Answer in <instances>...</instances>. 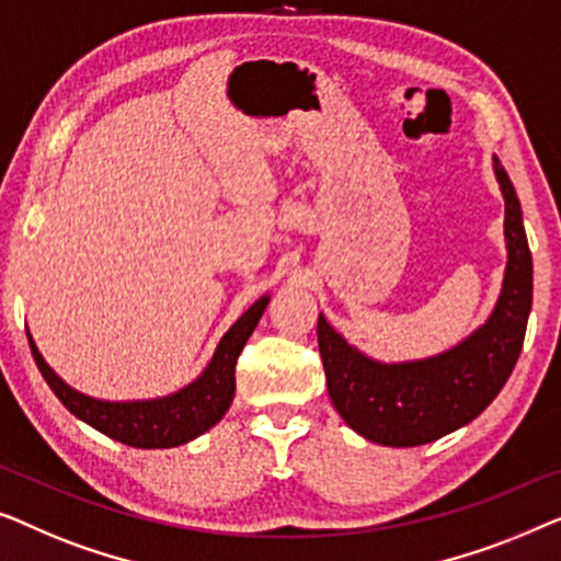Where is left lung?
<instances>
[{
    "mask_svg": "<svg viewBox=\"0 0 561 561\" xmlns=\"http://www.w3.org/2000/svg\"><path fill=\"white\" fill-rule=\"evenodd\" d=\"M506 218V272L491 314L453 348L430 358L383 363L360 353L325 314L318 345L328 393L343 422L376 445L416 447L465 427L506 386L524 345L534 295V264L514 183L493 154Z\"/></svg>",
    "mask_w": 561,
    "mask_h": 561,
    "instance_id": "1",
    "label": "left lung"
}]
</instances>
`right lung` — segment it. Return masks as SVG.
<instances>
[{
  "label": "right lung",
  "mask_w": 561,
  "mask_h": 561,
  "mask_svg": "<svg viewBox=\"0 0 561 561\" xmlns=\"http://www.w3.org/2000/svg\"><path fill=\"white\" fill-rule=\"evenodd\" d=\"M266 305H270V295H262L228 328V333L220 337L216 351H213L208 366L203 368V374L195 381L168 393V397L154 399L108 401L89 397V393L62 381L47 366L30 333L27 341L47 386L70 414L89 424V427L99 430L101 435L122 442V445L139 449H168L187 445V442L201 437L203 432L216 427L224 420L236 393V360H239L243 345L254 333Z\"/></svg>",
  "instance_id": "1"
}]
</instances>
